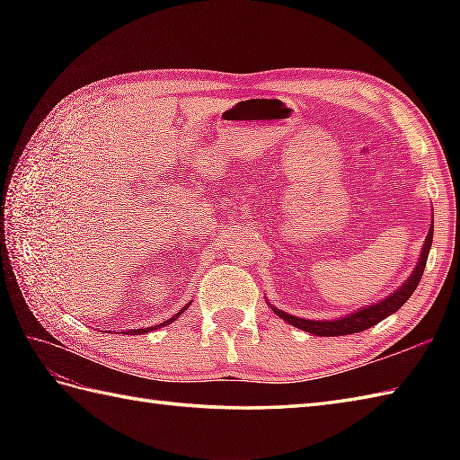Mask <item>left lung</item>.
<instances>
[{
  "label": "left lung",
  "mask_w": 460,
  "mask_h": 460,
  "mask_svg": "<svg viewBox=\"0 0 460 460\" xmlns=\"http://www.w3.org/2000/svg\"><path fill=\"white\" fill-rule=\"evenodd\" d=\"M431 243H433V225H431V229H429V233H427L425 245L421 249V255H419V262L415 265V270L411 272V277H409L403 282V285L394 292V295H389L387 298L376 302V305H369L366 308H359L358 312H351V314H348V316H341L338 320H305V318L287 314V312H282V310H279L275 306H270V308L275 310L277 316H280L282 320L288 322V324H292L295 328L305 330V332H308V334H314V336H348V334H358V332L376 326L377 322L387 318L389 314H394V312H397L399 308L405 305L409 298H411L417 285H419V282H421L423 270H425V265H427L429 251H431Z\"/></svg>",
  "instance_id": "obj_1"
}]
</instances>
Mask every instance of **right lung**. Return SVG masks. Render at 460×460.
<instances>
[{
    "label": "right lung",
    "mask_w": 460,
    "mask_h": 460,
    "mask_svg": "<svg viewBox=\"0 0 460 460\" xmlns=\"http://www.w3.org/2000/svg\"><path fill=\"white\" fill-rule=\"evenodd\" d=\"M190 305H191V302H190ZM190 305H185L180 312H178V314H175V316H172L170 320H165V322H162V324H155V326H150V328H140V330H130V334H146V332H150V330H155V328H162V326H165V324H172V322L175 320V318H180L181 316V312H185V310H188V306Z\"/></svg>",
    "instance_id": "obj_1"
}]
</instances>
